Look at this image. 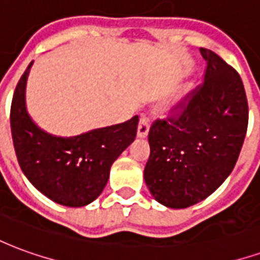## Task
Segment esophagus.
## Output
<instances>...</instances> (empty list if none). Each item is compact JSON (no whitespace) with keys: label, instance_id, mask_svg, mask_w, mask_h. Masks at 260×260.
Returning a JSON list of instances; mask_svg holds the SVG:
<instances>
[{"label":"esophagus","instance_id":"1","mask_svg":"<svg viewBox=\"0 0 260 260\" xmlns=\"http://www.w3.org/2000/svg\"><path fill=\"white\" fill-rule=\"evenodd\" d=\"M149 129H150V119L147 117H142L139 125H138V138H141V139L146 138Z\"/></svg>","mask_w":260,"mask_h":260}]
</instances>
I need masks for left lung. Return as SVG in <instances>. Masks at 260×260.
<instances>
[{"instance_id": "obj_1", "label": "left lung", "mask_w": 260, "mask_h": 260, "mask_svg": "<svg viewBox=\"0 0 260 260\" xmlns=\"http://www.w3.org/2000/svg\"><path fill=\"white\" fill-rule=\"evenodd\" d=\"M203 85L180 117L149 131L145 182L166 207L185 209L212 195L231 174L248 126V102L234 68L210 50Z\"/></svg>"}]
</instances>
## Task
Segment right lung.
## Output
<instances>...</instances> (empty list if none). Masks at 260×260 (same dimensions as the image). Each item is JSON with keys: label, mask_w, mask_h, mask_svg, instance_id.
<instances>
[{"label": "right lung", "mask_w": 260, "mask_h": 260, "mask_svg": "<svg viewBox=\"0 0 260 260\" xmlns=\"http://www.w3.org/2000/svg\"><path fill=\"white\" fill-rule=\"evenodd\" d=\"M31 65L33 61L18 82L11 106V132L20 169L48 199L62 206H86L100 196L113 163L135 141L139 118L135 115L80 135H53L33 121L26 107Z\"/></svg>", "instance_id": "obj_1"}]
</instances>
